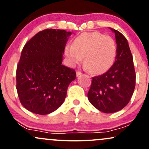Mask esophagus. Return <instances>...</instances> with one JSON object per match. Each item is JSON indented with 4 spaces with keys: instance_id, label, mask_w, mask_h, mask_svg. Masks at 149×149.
Listing matches in <instances>:
<instances>
[{
    "instance_id": "1",
    "label": "esophagus",
    "mask_w": 149,
    "mask_h": 149,
    "mask_svg": "<svg viewBox=\"0 0 149 149\" xmlns=\"http://www.w3.org/2000/svg\"><path fill=\"white\" fill-rule=\"evenodd\" d=\"M82 73L80 71H76V77H78L80 76H81Z\"/></svg>"
}]
</instances>
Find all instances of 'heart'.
Wrapping results in <instances>:
<instances>
[{"label":"heart","instance_id":"1","mask_svg":"<svg viewBox=\"0 0 149 149\" xmlns=\"http://www.w3.org/2000/svg\"><path fill=\"white\" fill-rule=\"evenodd\" d=\"M67 63L74 67L83 60L85 68L95 74L105 73L111 67L116 55L113 39L99 32L83 33L77 36L73 44L64 49Z\"/></svg>","mask_w":149,"mask_h":149}]
</instances>
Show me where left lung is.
<instances>
[{
  "instance_id": "obj_1",
  "label": "left lung",
  "mask_w": 149,
  "mask_h": 149,
  "mask_svg": "<svg viewBox=\"0 0 149 149\" xmlns=\"http://www.w3.org/2000/svg\"><path fill=\"white\" fill-rule=\"evenodd\" d=\"M110 29L115 33L117 44L115 62L104 74L92 78L88 93L90 103L107 113L117 112L127 106L134 92L136 80L127 39L118 31Z\"/></svg>"
}]
</instances>
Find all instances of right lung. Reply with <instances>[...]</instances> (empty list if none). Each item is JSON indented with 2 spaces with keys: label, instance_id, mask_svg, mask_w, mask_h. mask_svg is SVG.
<instances>
[{
  "label": "right lung",
  "instance_id": "obj_1",
  "mask_svg": "<svg viewBox=\"0 0 149 149\" xmlns=\"http://www.w3.org/2000/svg\"><path fill=\"white\" fill-rule=\"evenodd\" d=\"M71 32L45 29L36 34L22 49L17 67L16 88L20 102L39 115L54 112L64 103L75 70L62 65Z\"/></svg>",
  "mask_w": 149,
  "mask_h": 149
}]
</instances>
